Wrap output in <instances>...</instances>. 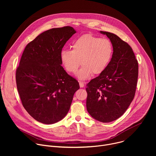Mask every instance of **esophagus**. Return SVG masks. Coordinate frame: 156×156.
Instances as JSON below:
<instances>
[{
  "instance_id": "esophagus-1",
  "label": "esophagus",
  "mask_w": 156,
  "mask_h": 156,
  "mask_svg": "<svg viewBox=\"0 0 156 156\" xmlns=\"http://www.w3.org/2000/svg\"><path fill=\"white\" fill-rule=\"evenodd\" d=\"M79 84H80V87H83L84 86V82L80 81V82H79Z\"/></svg>"
}]
</instances>
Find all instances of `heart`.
<instances>
[{
	"label": "heart",
	"mask_w": 156,
	"mask_h": 156,
	"mask_svg": "<svg viewBox=\"0 0 156 156\" xmlns=\"http://www.w3.org/2000/svg\"><path fill=\"white\" fill-rule=\"evenodd\" d=\"M72 51L63 49L60 52V61L65 70L76 73L80 80L90 78L92 74L99 75L107 68L114 54L112 44L108 39H101L91 34L83 35L75 40Z\"/></svg>",
	"instance_id": "obj_1"
}]
</instances>
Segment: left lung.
I'll return each instance as SVG.
<instances>
[{"label": "left lung", "instance_id": "1", "mask_svg": "<svg viewBox=\"0 0 156 156\" xmlns=\"http://www.w3.org/2000/svg\"><path fill=\"white\" fill-rule=\"evenodd\" d=\"M110 40L114 54L106 70L86 85V108L94 119L108 123L120 117L135 97L138 63L131 48L118 36L100 31Z\"/></svg>", "mask_w": 156, "mask_h": 156}]
</instances>
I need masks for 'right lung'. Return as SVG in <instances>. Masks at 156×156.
<instances>
[{"mask_svg":"<svg viewBox=\"0 0 156 156\" xmlns=\"http://www.w3.org/2000/svg\"><path fill=\"white\" fill-rule=\"evenodd\" d=\"M76 31L71 27L44 31L28 43L16 72L17 90L24 108L36 120L53 124L69 111L77 80L61 66L60 52Z\"/></svg>","mask_w":156,"mask_h":156,"instance_id":"add662e5","label":"right lung"}]
</instances>
